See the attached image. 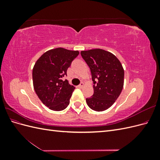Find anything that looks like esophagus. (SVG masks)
<instances>
[{
  "label": "esophagus",
  "mask_w": 160,
  "mask_h": 160,
  "mask_svg": "<svg viewBox=\"0 0 160 160\" xmlns=\"http://www.w3.org/2000/svg\"><path fill=\"white\" fill-rule=\"evenodd\" d=\"M83 85H84V83H81L78 85V88H83Z\"/></svg>",
  "instance_id": "34e87169"
}]
</instances>
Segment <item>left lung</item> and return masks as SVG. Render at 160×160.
<instances>
[{
  "label": "left lung",
  "mask_w": 160,
  "mask_h": 160,
  "mask_svg": "<svg viewBox=\"0 0 160 160\" xmlns=\"http://www.w3.org/2000/svg\"><path fill=\"white\" fill-rule=\"evenodd\" d=\"M81 55L89 67L94 93L86 99L89 107L96 111L109 108L123 88L124 70L112 53L101 49L82 51Z\"/></svg>",
  "instance_id": "left-lung-1"
}]
</instances>
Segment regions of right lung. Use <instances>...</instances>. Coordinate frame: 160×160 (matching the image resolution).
Segmentation results:
<instances>
[{"label":"right lung","instance_id":"add662e5","mask_svg":"<svg viewBox=\"0 0 160 160\" xmlns=\"http://www.w3.org/2000/svg\"><path fill=\"white\" fill-rule=\"evenodd\" d=\"M79 54L78 51L56 48L43 53L34 65V89L42 103L50 109L62 111L69 105L75 88L62 78L67 75V69Z\"/></svg>","mask_w":160,"mask_h":160}]
</instances>
